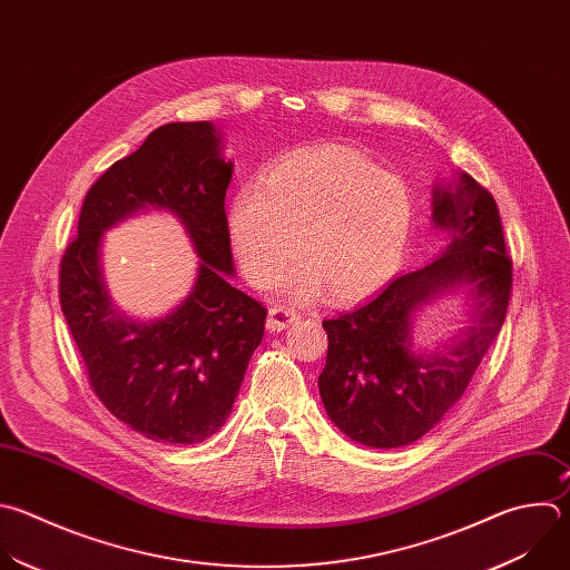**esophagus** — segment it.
<instances>
[{
    "label": "esophagus",
    "instance_id": "1",
    "mask_svg": "<svg viewBox=\"0 0 570 570\" xmlns=\"http://www.w3.org/2000/svg\"><path fill=\"white\" fill-rule=\"evenodd\" d=\"M297 320V313L293 308H286L284 304H271L268 306V320H266V328L268 331H284L288 328L293 322Z\"/></svg>",
    "mask_w": 570,
    "mask_h": 570
}]
</instances>
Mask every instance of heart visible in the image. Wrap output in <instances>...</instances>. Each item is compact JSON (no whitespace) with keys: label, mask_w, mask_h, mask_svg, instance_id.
<instances>
[{"label":"heart","mask_w":570,"mask_h":570,"mask_svg":"<svg viewBox=\"0 0 570 570\" xmlns=\"http://www.w3.org/2000/svg\"><path fill=\"white\" fill-rule=\"evenodd\" d=\"M246 277L266 288L295 257L293 293L322 286L340 302L381 288L403 264L412 228L410 187L371 158L326 145L273 163L262 183L242 185L228 213Z\"/></svg>","instance_id":"heart-1"}]
</instances>
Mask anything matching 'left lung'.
<instances>
[{
	"mask_svg": "<svg viewBox=\"0 0 570 570\" xmlns=\"http://www.w3.org/2000/svg\"><path fill=\"white\" fill-rule=\"evenodd\" d=\"M434 224L450 233L443 255L394 277L355 311L322 322L328 335L317 381L322 403L348 439L368 448H401L428 434L465 394L505 320L512 259L492 195L463 171L454 189H434ZM465 281L482 297L478 324L445 354L416 356L411 313Z\"/></svg>",
	"mask_w": 570,
	"mask_h": 570,
	"instance_id": "obj_1",
	"label": "left lung"
}]
</instances>
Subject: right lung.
I'll return each instance as SVG.
<instances>
[{
	"label": "right lung",
	"instance_id": "obj_1",
	"mask_svg": "<svg viewBox=\"0 0 570 570\" xmlns=\"http://www.w3.org/2000/svg\"><path fill=\"white\" fill-rule=\"evenodd\" d=\"M233 163L206 120L154 129L116 160L82 202L78 237L60 262V306L98 401L145 439L193 445L228 419L266 306L228 282L233 268L226 189ZM145 205L167 207L203 264L190 295L158 318L134 321L108 299L97 264L102 229Z\"/></svg>",
	"mask_w": 570,
	"mask_h": 570
}]
</instances>
